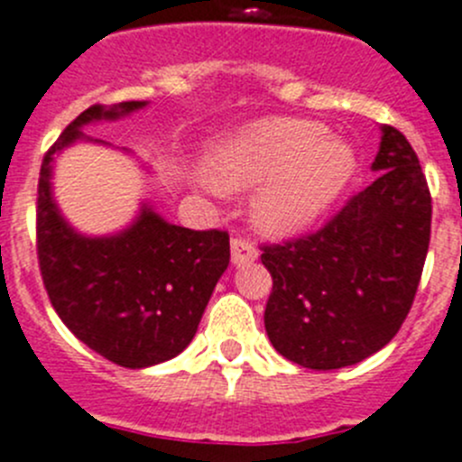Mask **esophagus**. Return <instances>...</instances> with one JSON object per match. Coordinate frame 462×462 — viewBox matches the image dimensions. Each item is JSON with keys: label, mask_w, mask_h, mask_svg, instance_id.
<instances>
[{"label": "esophagus", "mask_w": 462, "mask_h": 462, "mask_svg": "<svg viewBox=\"0 0 462 462\" xmlns=\"http://www.w3.org/2000/svg\"><path fill=\"white\" fill-rule=\"evenodd\" d=\"M257 260V248L245 239H235L232 241V264L235 266H245L253 264Z\"/></svg>", "instance_id": "obj_1"}]
</instances>
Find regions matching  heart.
I'll list each match as a JSON object with an SVG mask.
<instances>
[{
    "mask_svg": "<svg viewBox=\"0 0 462 462\" xmlns=\"http://www.w3.org/2000/svg\"><path fill=\"white\" fill-rule=\"evenodd\" d=\"M360 157L344 136L317 120L266 118L214 145L209 171L214 189L253 198V223L269 236L308 230L346 193Z\"/></svg>",
    "mask_w": 462,
    "mask_h": 462,
    "instance_id": "heart-1",
    "label": "heart"
}]
</instances>
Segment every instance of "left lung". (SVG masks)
<instances>
[{
    "instance_id": "left-lung-1",
    "label": "left lung",
    "mask_w": 462,
    "mask_h": 462,
    "mask_svg": "<svg viewBox=\"0 0 462 462\" xmlns=\"http://www.w3.org/2000/svg\"><path fill=\"white\" fill-rule=\"evenodd\" d=\"M378 178L321 230L264 245L273 278L264 326L300 367L342 369L381 351L406 321L430 241V193L399 129L383 125Z\"/></svg>"
}]
</instances>
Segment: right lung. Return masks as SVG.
<instances>
[{"label":"right lung","instance_id":"add662e5","mask_svg":"<svg viewBox=\"0 0 462 462\" xmlns=\"http://www.w3.org/2000/svg\"><path fill=\"white\" fill-rule=\"evenodd\" d=\"M148 102L88 106L45 154L38 180V262L47 296L77 339L120 367L143 369L191 344L218 278L230 236L168 223L143 202L127 227L105 236L77 232L51 193L54 157L79 141L105 143L84 125L118 120Z\"/></svg>","mask_w":462,"mask_h":462}]
</instances>
